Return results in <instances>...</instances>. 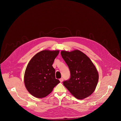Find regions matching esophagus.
Instances as JSON below:
<instances>
[{
	"instance_id": "obj_1",
	"label": "esophagus",
	"mask_w": 121,
	"mask_h": 121,
	"mask_svg": "<svg viewBox=\"0 0 121 121\" xmlns=\"http://www.w3.org/2000/svg\"><path fill=\"white\" fill-rule=\"evenodd\" d=\"M63 78H60L59 79V80H60V81L61 82H63Z\"/></svg>"
}]
</instances>
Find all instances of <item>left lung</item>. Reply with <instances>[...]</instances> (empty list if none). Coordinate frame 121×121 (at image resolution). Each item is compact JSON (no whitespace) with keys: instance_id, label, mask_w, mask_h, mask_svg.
<instances>
[{"instance_id":"left-lung-1","label":"left lung","mask_w":121,"mask_h":121,"mask_svg":"<svg viewBox=\"0 0 121 121\" xmlns=\"http://www.w3.org/2000/svg\"><path fill=\"white\" fill-rule=\"evenodd\" d=\"M61 54L70 71L69 79L63 82L65 87L78 99L91 95L99 80L98 72L92 62L78 50L71 52L63 50Z\"/></svg>"}]
</instances>
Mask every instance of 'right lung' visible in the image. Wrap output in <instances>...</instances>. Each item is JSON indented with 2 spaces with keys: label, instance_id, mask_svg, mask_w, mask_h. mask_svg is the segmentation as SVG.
<instances>
[{
  "label": "right lung",
  "instance_id": "1",
  "mask_svg": "<svg viewBox=\"0 0 121 121\" xmlns=\"http://www.w3.org/2000/svg\"><path fill=\"white\" fill-rule=\"evenodd\" d=\"M59 50H43L36 54L29 62L24 76L25 87L36 98L49 95L60 81L56 78L52 65Z\"/></svg>",
  "mask_w": 121,
  "mask_h": 121
}]
</instances>
